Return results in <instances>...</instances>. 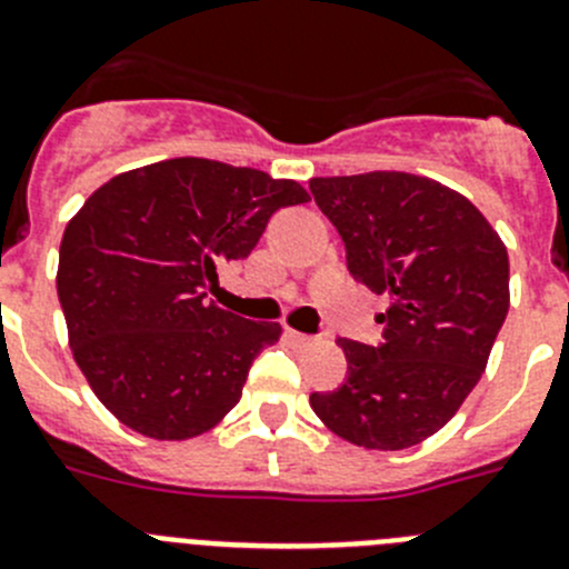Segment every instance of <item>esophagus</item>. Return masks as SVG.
<instances>
[{
    "mask_svg": "<svg viewBox=\"0 0 569 569\" xmlns=\"http://www.w3.org/2000/svg\"><path fill=\"white\" fill-rule=\"evenodd\" d=\"M284 336H288L290 341H293V345H299V347H308V345H313V336H308V333H299V330H293V328H288L284 330Z\"/></svg>",
    "mask_w": 569,
    "mask_h": 569,
    "instance_id": "34e87169",
    "label": "esophagus"
}]
</instances>
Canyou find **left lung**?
Returning a JSON list of instances; mask_svg holds the SVG:
<instances>
[{
    "instance_id": "obj_1",
    "label": "left lung",
    "mask_w": 569,
    "mask_h": 569,
    "mask_svg": "<svg viewBox=\"0 0 569 569\" xmlns=\"http://www.w3.org/2000/svg\"><path fill=\"white\" fill-rule=\"evenodd\" d=\"M347 270L390 296L379 347L339 339L347 379L310 407L345 441L405 450L453 419L479 385L510 308L505 241L481 210L427 176L373 170L310 179Z\"/></svg>"
}]
</instances>
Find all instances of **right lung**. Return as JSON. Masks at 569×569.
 <instances>
[{
  "label": "right lung",
  "mask_w": 569,
  "mask_h": 569,
  "mask_svg": "<svg viewBox=\"0 0 569 569\" xmlns=\"http://www.w3.org/2000/svg\"><path fill=\"white\" fill-rule=\"evenodd\" d=\"M308 199L293 179L182 156L113 176L82 204L59 248V305L73 359L116 419L184 441L233 410L281 328L213 305L216 270Z\"/></svg>",
  "instance_id": "obj_1"
}]
</instances>
